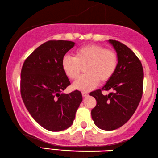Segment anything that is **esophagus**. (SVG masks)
<instances>
[{
	"label": "esophagus",
	"instance_id": "esophagus-1",
	"mask_svg": "<svg viewBox=\"0 0 158 158\" xmlns=\"http://www.w3.org/2000/svg\"><path fill=\"white\" fill-rule=\"evenodd\" d=\"M82 95H83V98H85V97H87V96L89 95V94L87 93V92H82Z\"/></svg>",
	"mask_w": 158,
	"mask_h": 158
}]
</instances>
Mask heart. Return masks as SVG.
I'll return each instance as SVG.
<instances>
[{"instance_id":"1","label":"heart","mask_w":158,"mask_h":158,"mask_svg":"<svg viewBox=\"0 0 158 158\" xmlns=\"http://www.w3.org/2000/svg\"><path fill=\"white\" fill-rule=\"evenodd\" d=\"M118 55L114 50L106 49L98 44H89L75 52L74 57L64 56L61 66L65 75L71 80L79 76L81 67H84L86 74L79 77L74 83L75 89L88 92L99 83H104L111 79L118 66Z\"/></svg>"}]
</instances>
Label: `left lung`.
Instances as JSON below:
<instances>
[{"instance_id":"obj_1","label":"left lung","mask_w":158,"mask_h":158,"mask_svg":"<svg viewBox=\"0 0 158 158\" xmlns=\"http://www.w3.org/2000/svg\"><path fill=\"white\" fill-rule=\"evenodd\" d=\"M118 55L114 74L102 89L89 94L97 104L92 109V118L98 128L114 130L125 124L133 115L141 100L143 89V69L141 62L128 46L115 40H109ZM103 90L112 93L103 96Z\"/></svg>"}]
</instances>
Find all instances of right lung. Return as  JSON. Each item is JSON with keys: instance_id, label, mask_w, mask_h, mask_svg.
<instances>
[{"instance_id": "obj_1", "label": "right lung", "mask_w": 158, "mask_h": 158, "mask_svg": "<svg viewBox=\"0 0 158 158\" xmlns=\"http://www.w3.org/2000/svg\"><path fill=\"white\" fill-rule=\"evenodd\" d=\"M74 46L69 40H49L38 46L22 66L20 94L24 104L35 121L49 131L71 127L83 100L78 90L62 93L70 81L61 61Z\"/></svg>"}]
</instances>
